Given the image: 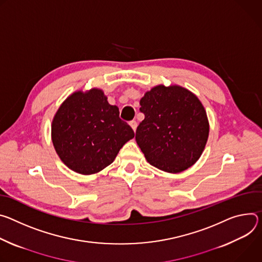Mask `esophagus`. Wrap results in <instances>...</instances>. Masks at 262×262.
<instances>
[{"mask_svg":"<svg viewBox=\"0 0 262 262\" xmlns=\"http://www.w3.org/2000/svg\"><path fill=\"white\" fill-rule=\"evenodd\" d=\"M129 125L131 126V128L133 129V131L135 132V130H136V127H137V123L135 122V121H131L130 123H129Z\"/></svg>","mask_w":262,"mask_h":262,"instance_id":"esophagus-1","label":"esophagus"}]
</instances>
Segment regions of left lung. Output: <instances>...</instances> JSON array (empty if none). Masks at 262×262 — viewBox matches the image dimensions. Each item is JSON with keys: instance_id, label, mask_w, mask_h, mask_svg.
I'll return each instance as SVG.
<instances>
[{"instance_id": "8db88e82", "label": "left lung", "mask_w": 262, "mask_h": 262, "mask_svg": "<svg viewBox=\"0 0 262 262\" xmlns=\"http://www.w3.org/2000/svg\"><path fill=\"white\" fill-rule=\"evenodd\" d=\"M144 120L135 139L147 161L166 172L192 166L205 149L209 122L198 97L179 85H157L140 99Z\"/></svg>"}]
</instances>
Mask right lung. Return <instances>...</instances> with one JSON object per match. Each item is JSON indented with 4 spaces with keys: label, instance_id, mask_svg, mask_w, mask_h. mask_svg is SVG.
<instances>
[{
    "label": "right lung",
    "instance_id": "obj_1",
    "mask_svg": "<svg viewBox=\"0 0 262 262\" xmlns=\"http://www.w3.org/2000/svg\"><path fill=\"white\" fill-rule=\"evenodd\" d=\"M51 135L57 155L70 169L93 175L113 162L134 132L104 92L92 89L63 101L54 115Z\"/></svg>",
    "mask_w": 262,
    "mask_h": 262
}]
</instances>
